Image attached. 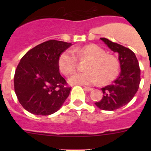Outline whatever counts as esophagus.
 Segmentation results:
<instances>
[{
    "label": "esophagus",
    "mask_w": 151,
    "mask_h": 151,
    "mask_svg": "<svg viewBox=\"0 0 151 151\" xmlns=\"http://www.w3.org/2000/svg\"><path fill=\"white\" fill-rule=\"evenodd\" d=\"M84 90L87 91H91L93 90L92 88H89V87H84Z\"/></svg>",
    "instance_id": "1"
}]
</instances>
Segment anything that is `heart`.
<instances>
[{
	"label": "heart",
	"mask_w": 151,
	"mask_h": 151,
	"mask_svg": "<svg viewBox=\"0 0 151 151\" xmlns=\"http://www.w3.org/2000/svg\"><path fill=\"white\" fill-rule=\"evenodd\" d=\"M78 58L88 60V62L85 66L86 71L76 73L70 77L69 82L72 84L91 85L98 81L100 84H108L120 72L121 63L118 58L107 55L104 50L96 45H86L75 49L74 52L71 50L63 51L58 60L60 71L65 75L72 74L77 69Z\"/></svg>",
	"instance_id": "obj_1"
}]
</instances>
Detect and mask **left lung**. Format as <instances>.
Instances as JSON below:
<instances>
[{
	"label": "left lung",
	"instance_id": "8db88e82",
	"mask_svg": "<svg viewBox=\"0 0 151 151\" xmlns=\"http://www.w3.org/2000/svg\"><path fill=\"white\" fill-rule=\"evenodd\" d=\"M101 40L118 53L121 71L113 84L101 88L104 96L95 104L103 110H115L127 104L136 94L140 83V68L136 55L130 49L105 38Z\"/></svg>",
	"mask_w": 151,
	"mask_h": 151
}]
</instances>
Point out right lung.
<instances>
[{
  "mask_svg": "<svg viewBox=\"0 0 151 151\" xmlns=\"http://www.w3.org/2000/svg\"><path fill=\"white\" fill-rule=\"evenodd\" d=\"M71 43L49 40L27 52L14 77V91L24 109L38 115L57 112L69 95L71 87L59 72L58 60Z\"/></svg>",
  "mask_w": 151,
  "mask_h": 151,
  "instance_id": "right-lung-1",
  "label": "right lung"
}]
</instances>
